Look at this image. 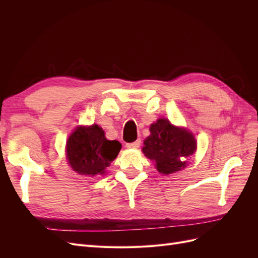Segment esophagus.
I'll list each match as a JSON object with an SVG mask.
<instances>
[{"instance_id": "obj_1", "label": "esophagus", "mask_w": 258, "mask_h": 258, "mask_svg": "<svg viewBox=\"0 0 258 258\" xmlns=\"http://www.w3.org/2000/svg\"><path fill=\"white\" fill-rule=\"evenodd\" d=\"M140 145H141V140L138 139L137 141H135V142L127 143V144H126V147H128V148H138Z\"/></svg>"}]
</instances>
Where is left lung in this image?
Here are the masks:
<instances>
[{"mask_svg": "<svg viewBox=\"0 0 258 258\" xmlns=\"http://www.w3.org/2000/svg\"><path fill=\"white\" fill-rule=\"evenodd\" d=\"M151 136L144 141L143 153L156 162L162 174H171L186 166L187 157L196 151L194 136L183 128L173 126L168 119H158L153 123Z\"/></svg>", "mask_w": 258, "mask_h": 258, "instance_id": "obj_1", "label": "left lung"}]
</instances>
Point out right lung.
Wrapping results in <instances>:
<instances>
[{
    "label": "right lung",
    "instance_id": "1",
    "mask_svg": "<svg viewBox=\"0 0 258 258\" xmlns=\"http://www.w3.org/2000/svg\"><path fill=\"white\" fill-rule=\"evenodd\" d=\"M121 144L108 141L98 124L80 127L67 142V157L70 166L83 175L103 174L105 168L117 157Z\"/></svg>",
    "mask_w": 258,
    "mask_h": 258
}]
</instances>
